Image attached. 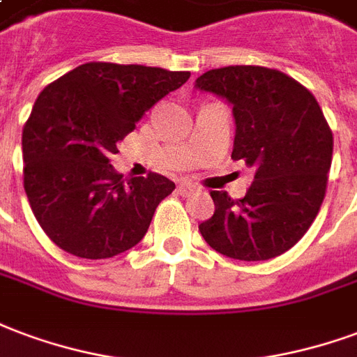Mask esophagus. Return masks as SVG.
<instances>
[{
    "label": "esophagus",
    "instance_id": "obj_1",
    "mask_svg": "<svg viewBox=\"0 0 357 357\" xmlns=\"http://www.w3.org/2000/svg\"><path fill=\"white\" fill-rule=\"evenodd\" d=\"M178 189H179V192L183 195V197H187V195H192V192H199L200 191V187L195 185V183H191V181H181Z\"/></svg>",
    "mask_w": 357,
    "mask_h": 357
}]
</instances>
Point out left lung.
Wrapping results in <instances>:
<instances>
[{
	"label": "left lung",
	"instance_id": "left-lung-1",
	"mask_svg": "<svg viewBox=\"0 0 357 357\" xmlns=\"http://www.w3.org/2000/svg\"><path fill=\"white\" fill-rule=\"evenodd\" d=\"M195 89L232 105V158L253 168L244 199L212 191L215 212L199 225L221 255L266 261L297 244L324 202L333 134L312 92L278 70L229 66L202 73Z\"/></svg>",
	"mask_w": 357,
	"mask_h": 357
}]
</instances>
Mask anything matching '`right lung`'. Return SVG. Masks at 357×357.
<instances>
[{
  "instance_id": "right-lung-1",
  "label": "right lung",
  "mask_w": 357,
  "mask_h": 357,
  "mask_svg": "<svg viewBox=\"0 0 357 357\" xmlns=\"http://www.w3.org/2000/svg\"><path fill=\"white\" fill-rule=\"evenodd\" d=\"M189 71L89 62L45 86L22 130L24 189L47 236L84 259H107L144 238L176 183L123 178L117 144Z\"/></svg>"
}]
</instances>
